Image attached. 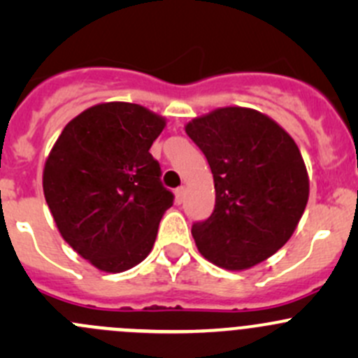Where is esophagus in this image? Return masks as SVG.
<instances>
[{
    "mask_svg": "<svg viewBox=\"0 0 358 358\" xmlns=\"http://www.w3.org/2000/svg\"><path fill=\"white\" fill-rule=\"evenodd\" d=\"M183 199H185V187H180V189L175 190V201H176V204H182Z\"/></svg>",
    "mask_w": 358,
    "mask_h": 358,
    "instance_id": "esophagus-1",
    "label": "esophagus"
}]
</instances>
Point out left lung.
Returning a JSON list of instances; mask_svg holds the SVG:
<instances>
[{
    "instance_id": "left-lung-1",
    "label": "left lung",
    "mask_w": 358,
    "mask_h": 358,
    "mask_svg": "<svg viewBox=\"0 0 358 358\" xmlns=\"http://www.w3.org/2000/svg\"><path fill=\"white\" fill-rule=\"evenodd\" d=\"M215 180V209L192 225L206 259L246 270L279 251L308 202V175L294 140L268 115L223 107L185 126Z\"/></svg>"
}]
</instances>
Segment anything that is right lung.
Instances as JSON below:
<instances>
[{"instance_id": "right-lung-1", "label": "right lung", "mask_w": 358, "mask_h": 358, "mask_svg": "<svg viewBox=\"0 0 358 358\" xmlns=\"http://www.w3.org/2000/svg\"><path fill=\"white\" fill-rule=\"evenodd\" d=\"M164 126L136 103H99L69 122L46 159L43 190L57 229L102 272L143 262L173 206L149 152Z\"/></svg>"}]
</instances>
